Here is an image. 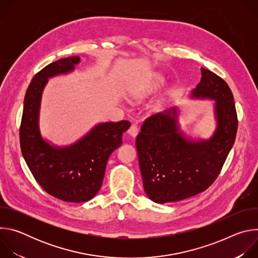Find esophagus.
I'll return each instance as SVG.
<instances>
[{
  "label": "esophagus",
  "mask_w": 258,
  "mask_h": 258,
  "mask_svg": "<svg viewBox=\"0 0 258 258\" xmlns=\"http://www.w3.org/2000/svg\"><path fill=\"white\" fill-rule=\"evenodd\" d=\"M127 133H128L132 137L135 138V137L138 135V133H139V127H138V125H137V124H132L131 127L128 128Z\"/></svg>",
  "instance_id": "esophagus-1"
}]
</instances>
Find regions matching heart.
Here are the masks:
<instances>
[{
  "label": "heart",
  "mask_w": 258,
  "mask_h": 258,
  "mask_svg": "<svg viewBox=\"0 0 258 258\" xmlns=\"http://www.w3.org/2000/svg\"><path fill=\"white\" fill-rule=\"evenodd\" d=\"M160 86V81L155 80L153 81V83H151L148 86H145V87H140L139 89H137L136 91H134L131 95V99L133 101H139L142 98H144L145 96H147L148 94H150L151 92H153L154 90H156L158 87Z\"/></svg>",
  "instance_id": "heart-1"
}]
</instances>
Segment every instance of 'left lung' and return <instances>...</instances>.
I'll return each instance as SVG.
<instances>
[{
	"instance_id": "left-lung-1",
	"label": "left lung",
	"mask_w": 258,
	"mask_h": 258,
	"mask_svg": "<svg viewBox=\"0 0 258 258\" xmlns=\"http://www.w3.org/2000/svg\"><path fill=\"white\" fill-rule=\"evenodd\" d=\"M195 98L215 100L217 126L208 141H190L179 131L175 107L146 118L136 146L144 190L156 203L175 202L205 191L218 176L234 145L238 117L229 85L201 68Z\"/></svg>"
}]
</instances>
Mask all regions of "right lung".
<instances>
[{
	"label": "right lung",
	"mask_w": 258,
	"mask_h": 258,
	"mask_svg": "<svg viewBox=\"0 0 258 258\" xmlns=\"http://www.w3.org/2000/svg\"><path fill=\"white\" fill-rule=\"evenodd\" d=\"M79 62V56L63 58L36 73L25 93L19 130L21 152L35 180L53 197L75 203L89 201L98 193L108 158L121 145L122 134L131 126L127 120L100 123L64 148L43 140L39 111L48 79L72 71Z\"/></svg>",
	"instance_id": "right-lung-1"
}]
</instances>
